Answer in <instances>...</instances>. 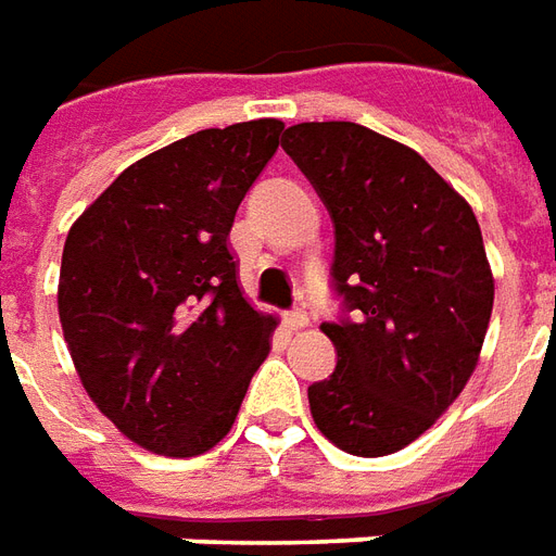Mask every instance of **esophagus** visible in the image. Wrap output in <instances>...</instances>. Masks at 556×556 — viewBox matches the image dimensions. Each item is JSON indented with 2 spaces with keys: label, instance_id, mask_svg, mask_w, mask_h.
I'll use <instances>...</instances> for the list:
<instances>
[{
  "label": "esophagus",
  "instance_id": "esophagus-1",
  "mask_svg": "<svg viewBox=\"0 0 556 556\" xmlns=\"http://www.w3.org/2000/svg\"><path fill=\"white\" fill-rule=\"evenodd\" d=\"M286 325H289L291 330H301V327H309V315L303 313V309H291V313H286Z\"/></svg>",
  "mask_w": 556,
  "mask_h": 556
}]
</instances>
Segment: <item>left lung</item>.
<instances>
[{"label":"left lung","instance_id":"8db88e82","mask_svg":"<svg viewBox=\"0 0 556 556\" xmlns=\"http://www.w3.org/2000/svg\"><path fill=\"white\" fill-rule=\"evenodd\" d=\"M282 148L333 219L325 321L337 369L309 387L315 426L363 458L417 441L473 375L494 279L473 211L417 151L354 122H303Z\"/></svg>","mask_w":556,"mask_h":556}]
</instances>
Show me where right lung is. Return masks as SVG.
<instances>
[{
    "mask_svg": "<svg viewBox=\"0 0 556 556\" xmlns=\"http://www.w3.org/2000/svg\"><path fill=\"white\" fill-rule=\"evenodd\" d=\"M282 127L258 118L160 148L67 231V351L103 417L151 453L190 458L223 441L270 351L277 318L243 301L229 231Z\"/></svg>",
    "mask_w": 556,
    "mask_h": 556,
    "instance_id": "obj_1",
    "label": "right lung"
}]
</instances>
